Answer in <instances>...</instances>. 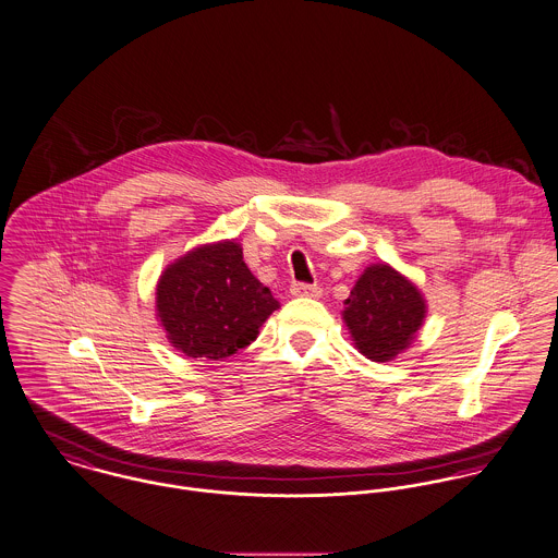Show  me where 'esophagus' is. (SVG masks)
<instances>
[{
	"label": "esophagus",
	"mask_w": 558,
	"mask_h": 558,
	"mask_svg": "<svg viewBox=\"0 0 558 558\" xmlns=\"http://www.w3.org/2000/svg\"><path fill=\"white\" fill-rule=\"evenodd\" d=\"M291 293L295 298H320V287L318 284H308V282H293Z\"/></svg>",
	"instance_id": "obj_1"
}]
</instances>
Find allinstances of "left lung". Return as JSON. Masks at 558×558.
Here are the masks:
<instances>
[{
  "label": "left lung",
  "instance_id": "1",
  "mask_svg": "<svg viewBox=\"0 0 558 558\" xmlns=\"http://www.w3.org/2000/svg\"><path fill=\"white\" fill-rule=\"evenodd\" d=\"M342 312L360 353L387 362L402 353L426 316L417 287L389 265H372L353 287Z\"/></svg>",
  "mask_w": 558,
  "mask_h": 558
}]
</instances>
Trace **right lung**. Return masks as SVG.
Wrapping results in <instances>:
<instances>
[{
	"mask_svg": "<svg viewBox=\"0 0 558 558\" xmlns=\"http://www.w3.org/2000/svg\"><path fill=\"white\" fill-rule=\"evenodd\" d=\"M156 306L175 349L187 357L222 362L248 347L278 302L250 274L242 246L220 242L192 250L167 267Z\"/></svg>",
	"mask_w": 558,
	"mask_h": 558,
	"instance_id": "obj_1",
	"label": "right lung"
}]
</instances>
